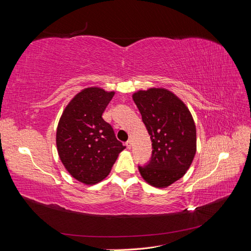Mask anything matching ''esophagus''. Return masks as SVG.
Returning a JSON list of instances; mask_svg holds the SVG:
<instances>
[{
  "label": "esophagus",
  "instance_id": "obj_1",
  "mask_svg": "<svg viewBox=\"0 0 251 251\" xmlns=\"http://www.w3.org/2000/svg\"><path fill=\"white\" fill-rule=\"evenodd\" d=\"M126 146L127 149H131V148H132V140H127V141L126 142Z\"/></svg>",
  "mask_w": 251,
  "mask_h": 251
}]
</instances>
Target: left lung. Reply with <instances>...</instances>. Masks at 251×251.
Instances as JSON below:
<instances>
[{"label": "left lung", "mask_w": 251, "mask_h": 251, "mask_svg": "<svg viewBox=\"0 0 251 251\" xmlns=\"http://www.w3.org/2000/svg\"><path fill=\"white\" fill-rule=\"evenodd\" d=\"M151 140L148 165L138 166L149 184L168 187L184 176L197 150L196 126L185 103L171 91L151 88L133 94Z\"/></svg>", "instance_id": "1"}]
</instances>
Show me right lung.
I'll return each mask as SVG.
<instances>
[{
  "label": "right lung",
  "instance_id": "add662e5",
  "mask_svg": "<svg viewBox=\"0 0 251 251\" xmlns=\"http://www.w3.org/2000/svg\"><path fill=\"white\" fill-rule=\"evenodd\" d=\"M114 94L97 87L83 89L68 103L57 126L60 161L73 178L88 185L107 177L126 149L102 118Z\"/></svg>",
  "mask_w": 251,
  "mask_h": 251
}]
</instances>
